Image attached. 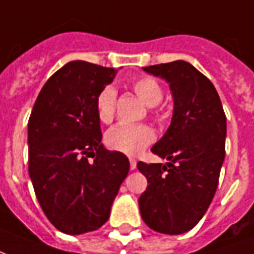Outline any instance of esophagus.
<instances>
[{
    "mask_svg": "<svg viewBox=\"0 0 254 254\" xmlns=\"http://www.w3.org/2000/svg\"><path fill=\"white\" fill-rule=\"evenodd\" d=\"M129 163H130V170H134V169H136V165H137V163H136V159L130 158V159H129Z\"/></svg>",
    "mask_w": 254,
    "mask_h": 254,
    "instance_id": "esophagus-1",
    "label": "esophagus"
}]
</instances>
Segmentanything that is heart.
<instances>
[{
	"label": "heart",
	"mask_w": 254,
	"mask_h": 254,
	"mask_svg": "<svg viewBox=\"0 0 254 254\" xmlns=\"http://www.w3.org/2000/svg\"><path fill=\"white\" fill-rule=\"evenodd\" d=\"M132 88L145 105L152 107V114L158 116L154 106L163 100L165 92L162 85L155 78L144 76L133 81ZM116 98V89L113 87H106L96 96V114L103 124H110L114 118ZM154 129L147 124H120L106 133V144L109 148L130 156L141 154L149 144L154 143Z\"/></svg>",
	"instance_id": "b5f03b06"
}]
</instances>
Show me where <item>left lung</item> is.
I'll list each match as a JSON object with an SVG mask.
<instances>
[{"instance_id": "obj_1", "label": "left lung", "mask_w": 254, "mask_h": 254, "mask_svg": "<svg viewBox=\"0 0 254 254\" xmlns=\"http://www.w3.org/2000/svg\"><path fill=\"white\" fill-rule=\"evenodd\" d=\"M165 78L174 98L171 124L151 148L169 162L137 169L148 187L138 198L149 229L177 235L193 229L207 212L224 160L226 114L213 84L187 61L143 67Z\"/></svg>"}]
</instances>
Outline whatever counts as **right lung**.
<instances>
[{
	"mask_svg": "<svg viewBox=\"0 0 254 254\" xmlns=\"http://www.w3.org/2000/svg\"><path fill=\"white\" fill-rule=\"evenodd\" d=\"M116 74L70 61L47 80L31 111L28 173L43 212L65 234L103 226L129 173L127 156L100 143L96 114V96Z\"/></svg>",
	"mask_w": 254,
	"mask_h": 254,
	"instance_id": "add662e5",
	"label": "right lung"
}]
</instances>
